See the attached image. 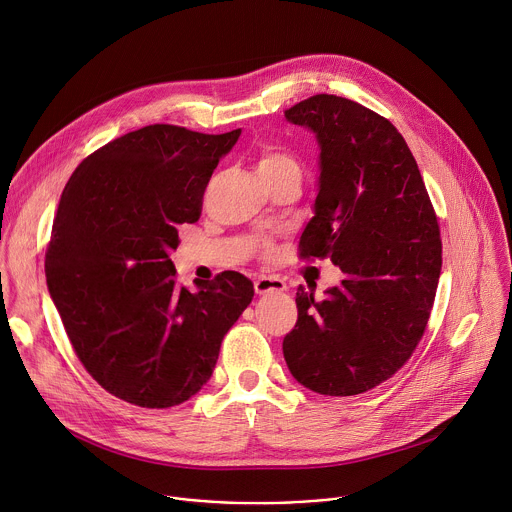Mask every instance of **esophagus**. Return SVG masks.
<instances>
[{"mask_svg":"<svg viewBox=\"0 0 512 512\" xmlns=\"http://www.w3.org/2000/svg\"><path fill=\"white\" fill-rule=\"evenodd\" d=\"M255 291L259 296L283 294V291H287V283L275 275H261L255 279Z\"/></svg>","mask_w":512,"mask_h":512,"instance_id":"esophagus-1","label":"esophagus"}]
</instances>
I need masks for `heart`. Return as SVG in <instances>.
I'll list each match as a JSON object with an SVG mask.
<instances>
[{
    "instance_id": "1",
    "label": "heart",
    "mask_w": 512,
    "mask_h": 512,
    "mask_svg": "<svg viewBox=\"0 0 512 512\" xmlns=\"http://www.w3.org/2000/svg\"><path fill=\"white\" fill-rule=\"evenodd\" d=\"M285 168H296L298 170V164L291 156H287L279 150H273V148H267V150L261 152L259 162H257L259 176L261 174H271V172H277V170H285Z\"/></svg>"
}]
</instances>
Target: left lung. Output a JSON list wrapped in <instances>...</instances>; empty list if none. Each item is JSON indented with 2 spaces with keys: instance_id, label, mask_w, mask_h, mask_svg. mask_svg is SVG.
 Here are the masks:
<instances>
[{
  "instance_id": "8db88e82",
  "label": "left lung",
  "mask_w": 512,
  "mask_h": 512,
  "mask_svg": "<svg viewBox=\"0 0 512 512\" xmlns=\"http://www.w3.org/2000/svg\"><path fill=\"white\" fill-rule=\"evenodd\" d=\"M320 148L314 216L300 247L344 279L322 302L298 287L283 338L306 389L348 397L395 375L421 340L442 271V241L417 162L391 121L350 99L316 95L285 111Z\"/></svg>"
}]
</instances>
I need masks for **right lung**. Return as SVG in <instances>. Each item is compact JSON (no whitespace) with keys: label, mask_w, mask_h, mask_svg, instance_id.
I'll return each instance as SVG.
<instances>
[{"label":"right lung","mask_w":512,"mask_h":512,"mask_svg":"<svg viewBox=\"0 0 512 512\" xmlns=\"http://www.w3.org/2000/svg\"><path fill=\"white\" fill-rule=\"evenodd\" d=\"M239 135L141 127L91 154L62 190L46 251L50 298L85 369L127 403L166 409L194 397L253 300L237 271L192 294L170 259Z\"/></svg>","instance_id":"right-lung-1"}]
</instances>
